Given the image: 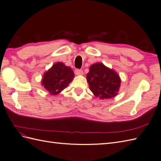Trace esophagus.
Segmentation results:
<instances>
[{
  "label": "esophagus",
  "instance_id": "34e87169",
  "mask_svg": "<svg viewBox=\"0 0 161 161\" xmlns=\"http://www.w3.org/2000/svg\"><path fill=\"white\" fill-rule=\"evenodd\" d=\"M75 73L76 75L80 76V75H82V74H83V71H82V70H80V69H76V70H75Z\"/></svg>",
  "mask_w": 161,
  "mask_h": 161
}]
</instances>
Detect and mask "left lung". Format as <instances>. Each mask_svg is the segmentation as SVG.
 I'll return each instance as SVG.
<instances>
[{
  "mask_svg": "<svg viewBox=\"0 0 161 161\" xmlns=\"http://www.w3.org/2000/svg\"><path fill=\"white\" fill-rule=\"evenodd\" d=\"M90 90L99 99H111L118 95L121 80L115 70L102 63H95L90 66L86 75Z\"/></svg>",
  "mask_w": 161,
  "mask_h": 161,
  "instance_id": "obj_1",
  "label": "left lung"
}]
</instances>
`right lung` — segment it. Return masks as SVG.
<instances>
[{"label": "right lung", "instance_id": "obj_1", "mask_svg": "<svg viewBox=\"0 0 161 161\" xmlns=\"http://www.w3.org/2000/svg\"><path fill=\"white\" fill-rule=\"evenodd\" d=\"M74 76L71 68L57 62L43 74L42 85L50 95H56L66 88Z\"/></svg>", "mask_w": 161, "mask_h": 161}]
</instances>
